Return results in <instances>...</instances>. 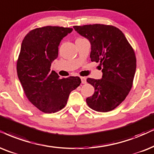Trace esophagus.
I'll return each instance as SVG.
<instances>
[{
    "label": "esophagus",
    "mask_w": 154,
    "mask_h": 154,
    "mask_svg": "<svg viewBox=\"0 0 154 154\" xmlns=\"http://www.w3.org/2000/svg\"><path fill=\"white\" fill-rule=\"evenodd\" d=\"M81 81H82V84H86L87 83V80H86V78L84 77H81Z\"/></svg>",
    "instance_id": "obj_1"
}]
</instances>
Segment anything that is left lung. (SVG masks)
Instances as JSON below:
<instances>
[{"label":"left lung","instance_id":"8db88e82","mask_svg":"<svg viewBox=\"0 0 154 154\" xmlns=\"http://www.w3.org/2000/svg\"><path fill=\"white\" fill-rule=\"evenodd\" d=\"M89 40L91 45V62L100 63L102 78H87L94 93L87 98V104L97 112L114 109L129 94L136 68L135 52L123 32L110 25L93 24L73 26Z\"/></svg>","mask_w":154,"mask_h":154}]
</instances>
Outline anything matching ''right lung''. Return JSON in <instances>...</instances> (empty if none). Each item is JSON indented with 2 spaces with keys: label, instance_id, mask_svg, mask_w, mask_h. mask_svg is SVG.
<instances>
[{
  "label": "right lung",
  "instance_id": "add662e5",
  "mask_svg": "<svg viewBox=\"0 0 154 154\" xmlns=\"http://www.w3.org/2000/svg\"><path fill=\"white\" fill-rule=\"evenodd\" d=\"M70 28L45 26L25 35L17 60V73L28 100L42 112L54 113L67 104L70 92L81 83L79 77L60 79L50 71L58 56V46Z\"/></svg>",
  "mask_w": 154,
  "mask_h": 154
}]
</instances>
